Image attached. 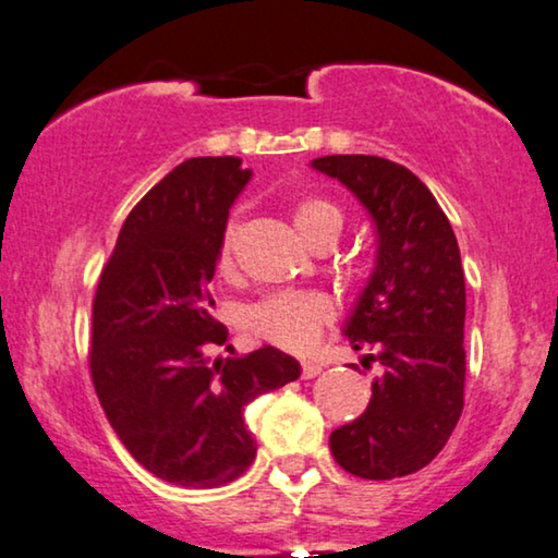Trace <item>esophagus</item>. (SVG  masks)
I'll return each instance as SVG.
<instances>
[{
  "label": "esophagus",
  "instance_id": "1",
  "mask_svg": "<svg viewBox=\"0 0 558 558\" xmlns=\"http://www.w3.org/2000/svg\"><path fill=\"white\" fill-rule=\"evenodd\" d=\"M320 374V364L316 361H303V379H313V376Z\"/></svg>",
  "mask_w": 558,
  "mask_h": 558
}]
</instances>
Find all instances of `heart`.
I'll use <instances>...</instances> for the list:
<instances>
[{
  "label": "heart",
  "instance_id": "1",
  "mask_svg": "<svg viewBox=\"0 0 558 558\" xmlns=\"http://www.w3.org/2000/svg\"><path fill=\"white\" fill-rule=\"evenodd\" d=\"M298 234L316 250L318 245H333L343 230V215L333 202L320 197H305L295 202L290 211ZM230 227L222 242V265H230L232 250ZM333 316L331 301L320 293H278L265 298L255 308L247 311L245 326L257 339H265L288 351L308 349Z\"/></svg>",
  "mask_w": 558,
  "mask_h": 558
}]
</instances>
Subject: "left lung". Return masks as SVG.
Instances as JSON below:
<instances>
[{
  "label": "left lung",
  "instance_id": "1",
  "mask_svg": "<svg viewBox=\"0 0 558 558\" xmlns=\"http://www.w3.org/2000/svg\"><path fill=\"white\" fill-rule=\"evenodd\" d=\"M311 167L368 211L376 263L343 336L374 349L381 374L359 420L333 429L331 452L351 475L417 473L450 439L465 389V276L450 219L410 169L379 156L336 154Z\"/></svg>",
  "mask_w": 558,
  "mask_h": 558
}]
</instances>
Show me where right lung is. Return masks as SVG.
I'll return each mask as SVG.
<instances>
[{
    "label": "right lung",
    "mask_w": 558,
    "mask_h": 558,
    "mask_svg": "<svg viewBox=\"0 0 558 558\" xmlns=\"http://www.w3.org/2000/svg\"><path fill=\"white\" fill-rule=\"evenodd\" d=\"M250 179L238 156L171 169L125 217L93 298L100 407L138 465L184 488L245 473L257 452L245 407L301 376V364L268 343L242 359L209 356L227 328L211 316L207 286Z\"/></svg>",
    "instance_id": "right-lung-1"
}]
</instances>
